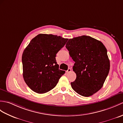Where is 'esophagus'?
Masks as SVG:
<instances>
[{"mask_svg": "<svg viewBox=\"0 0 123 123\" xmlns=\"http://www.w3.org/2000/svg\"><path fill=\"white\" fill-rule=\"evenodd\" d=\"M71 68H68V70L67 71V73H70V72H71Z\"/></svg>", "mask_w": 123, "mask_h": 123, "instance_id": "1", "label": "esophagus"}]
</instances>
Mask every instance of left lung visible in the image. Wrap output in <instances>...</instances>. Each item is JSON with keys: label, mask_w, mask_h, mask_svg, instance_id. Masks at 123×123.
I'll list each match as a JSON object with an SVG mask.
<instances>
[{"label": "left lung", "mask_w": 123, "mask_h": 123, "mask_svg": "<svg viewBox=\"0 0 123 123\" xmlns=\"http://www.w3.org/2000/svg\"><path fill=\"white\" fill-rule=\"evenodd\" d=\"M65 47L75 63L73 70L76 78L71 83L73 90L88 97L102 87L109 73L110 60L102 42L90 36L70 39Z\"/></svg>", "instance_id": "left-lung-1"}]
</instances>
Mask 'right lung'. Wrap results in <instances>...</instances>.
Instances as JSON below:
<instances>
[{"label":"right lung","mask_w":123,"mask_h":123,"mask_svg":"<svg viewBox=\"0 0 123 123\" xmlns=\"http://www.w3.org/2000/svg\"><path fill=\"white\" fill-rule=\"evenodd\" d=\"M68 40L61 36L39 34L25 48L22 55L23 77L34 92H49L65 73L64 71L59 69L55 56Z\"/></svg>","instance_id":"add662e5"}]
</instances>
